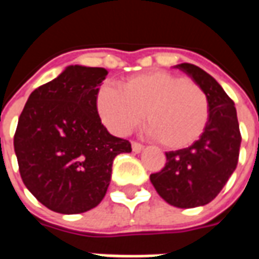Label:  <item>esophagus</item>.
Segmentation results:
<instances>
[{
  "label": "esophagus",
  "mask_w": 259,
  "mask_h": 259,
  "mask_svg": "<svg viewBox=\"0 0 259 259\" xmlns=\"http://www.w3.org/2000/svg\"><path fill=\"white\" fill-rule=\"evenodd\" d=\"M132 150L135 152H141L143 150H144V146H141L140 143H136V141H133L132 143Z\"/></svg>",
  "instance_id": "esophagus-1"
}]
</instances>
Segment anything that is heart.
Wrapping results in <instances>:
<instances>
[{
  "label": "heart",
  "instance_id": "1",
  "mask_svg": "<svg viewBox=\"0 0 259 259\" xmlns=\"http://www.w3.org/2000/svg\"><path fill=\"white\" fill-rule=\"evenodd\" d=\"M96 108L102 123L115 135H126L140 123L169 150L190 147L205 132L209 102L200 85L168 72H150L124 80L120 90L104 84Z\"/></svg>",
  "mask_w": 259,
  "mask_h": 259
}]
</instances>
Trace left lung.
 Listing matches in <instances>:
<instances>
[{"instance_id":"left-lung-1","label":"left lung","mask_w":259,"mask_h":259,"mask_svg":"<svg viewBox=\"0 0 259 259\" xmlns=\"http://www.w3.org/2000/svg\"><path fill=\"white\" fill-rule=\"evenodd\" d=\"M175 68L189 74L204 90L209 102V122L194 144L165 152V166L150 180L168 204L195 208L211 202L232 176L239 161L241 136L234 102L217 80L193 64Z\"/></svg>"}]
</instances>
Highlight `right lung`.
I'll use <instances>...</instances> for the list:
<instances>
[{
  "label": "right lung",
  "instance_id": "obj_1",
  "mask_svg": "<svg viewBox=\"0 0 259 259\" xmlns=\"http://www.w3.org/2000/svg\"><path fill=\"white\" fill-rule=\"evenodd\" d=\"M107 69L70 65L31 93L14 137L27 190L48 209L81 213L105 197L116 155L132 151L101 123L96 108Z\"/></svg>",
  "mask_w": 259,
  "mask_h": 259
}]
</instances>
